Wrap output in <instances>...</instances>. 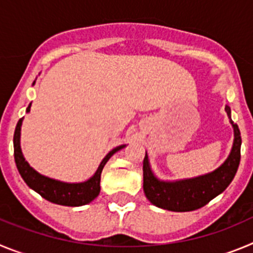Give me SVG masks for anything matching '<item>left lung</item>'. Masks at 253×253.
Instances as JSON below:
<instances>
[{
	"mask_svg": "<svg viewBox=\"0 0 253 253\" xmlns=\"http://www.w3.org/2000/svg\"><path fill=\"white\" fill-rule=\"evenodd\" d=\"M234 131L231 154L222 165L209 174L177 181H163L155 176L150 168L149 156L143 159V192L154 206L171 211H190L208 204L227 189L237 172L241 160V132L231 120V108L226 106Z\"/></svg>",
	"mask_w": 253,
	"mask_h": 253,
	"instance_id": "obj_1",
	"label": "left lung"
}]
</instances>
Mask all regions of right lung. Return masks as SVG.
<instances>
[{
	"label": "right lung",
	"mask_w": 253,
	"mask_h": 253,
	"mask_svg": "<svg viewBox=\"0 0 253 253\" xmlns=\"http://www.w3.org/2000/svg\"><path fill=\"white\" fill-rule=\"evenodd\" d=\"M35 82L33 83V85ZM31 104H29L26 112H30ZM21 125L22 118L17 122L15 128V135H13V155H15V163L17 166L20 175L25 180V183L30 186L33 190L45 198L46 200L51 203L59 204V206H68V207H81L90 203L93 199L98 197L101 192V172L103 170L104 165L113 154L124 149L126 145L115 147L111 150L108 154L104 156L102 163L99 164L98 169L94 172L90 179L83 183H63V181L55 180V179H50V177L44 176V175L39 174L38 171L29 165L25 160L24 155H22L21 146H20V135H21Z\"/></svg>",
	"instance_id": "1"
}]
</instances>
